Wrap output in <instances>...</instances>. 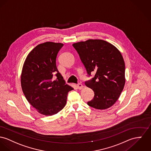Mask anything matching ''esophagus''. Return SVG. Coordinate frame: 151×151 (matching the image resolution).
<instances>
[{"instance_id": "34e87169", "label": "esophagus", "mask_w": 151, "mask_h": 151, "mask_svg": "<svg viewBox=\"0 0 151 151\" xmlns=\"http://www.w3.org/2000/svg\"><path fill=\"white\" fill-rule=\"evenodd\" d=\"M77 87H78V89L81 90V89L83 88V84H81V83H78V84H77Z\"/></svg>"}]
</instances>
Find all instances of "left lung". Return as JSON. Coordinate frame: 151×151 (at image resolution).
<instances>
[{"label": "left lung", "instance_id": "left-lung-1", "mask_svg": "<svg viewBox=\"0 0 151 151\" xmlns=\"http://www.w3.org/2000/svg\"><path fill=\"white\" fill-rule=\"evenodd\" d=\"M88 76L93 78L85 82L94 92L91 101L87 102L93 108L104 110L116 102L125 83V66L123 57L110 43L102 40H88L75 43Z\"/></svg>", "mask_w": 151, "mask_h": 151}]
</instances>
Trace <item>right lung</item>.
Wrapping results in <instances>:
<instances>
[{"mask_svg": "<svg viewBox=\"0 0 151 151\" xmlns=\"http://www.w3.org/2000/svg\"><path fill=\"white\" fill-rule=\"evenodd\" d=\"M63 45L52 42L39 44L23 64L21 78L23 93L30 104L44 116H53L61 110L68 93L73 89L65 84L56 66L57 55Z\"/></svg>", "mask_w": 151, "mask_h": 151, "instance_id": "obj_1", "label": "right lung"}]
</instances>
